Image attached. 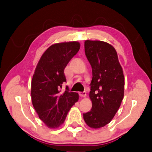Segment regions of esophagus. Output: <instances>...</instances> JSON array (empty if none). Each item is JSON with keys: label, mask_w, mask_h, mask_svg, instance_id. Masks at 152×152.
<instances>
[{"label": "esophagus", "mask_w": 152, "mask_h": 152, "mask_svg": "<svg viewBox=\"0 0 152 152\" xmlns=\"http://www.w3.org/2000/svg\"><path fill=\"white\" fill-rule=\"evenodd\" d=\"M79 95H80L81 97H85L86 96V93L85 91H84V92H80L79 93Z\"/></svg>", "instance_id": "obj_1"}]
</instances>
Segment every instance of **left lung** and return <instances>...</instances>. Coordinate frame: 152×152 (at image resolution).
Here are the masks:
<instances>
[{
  "label": "left lung",
  "mask_w": 152,
  "mask_h": 152,
  "mask_svg": "<svg viewBox=\"0 0 152 152\" xmlns=\"http://www.w3.org/2000/svg\"><path fill=\"white\" fill-rule=\"evenodd\" d=\"M84 48L92 68L89 93L92 109L83 115L87 125L99 129L111 121L121 104L124 88L123 70L117 52L109 43L86 40Z\"/></svg>",
  "instance_id": "left-lung-1"
}]
</instances>
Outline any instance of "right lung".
<instances>
[{
	"label": "right lung",
	"instance_id": "right-lung-1",
	"mask_svg": "<svg viewBox=\"0 0 152 152\" xmlns=\"http://www.w3.org/2000/svg\"><path fill=\"white\" fill-rule=\"evenodd\" d=\"M80 48L77 41L55 43L37 64L31 82V97L39 118L49 128L59 127L79 99L78 93L68 90L61 93L60 89L66 82L64 69Z\"/></svg>",
	"mask_w": 152,
	"mask_h": 152
}]
</instances>
